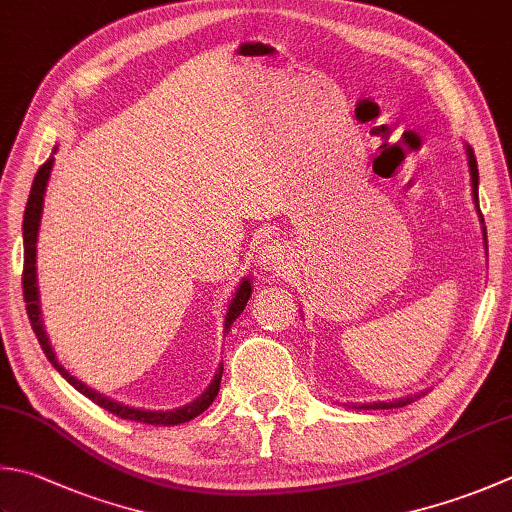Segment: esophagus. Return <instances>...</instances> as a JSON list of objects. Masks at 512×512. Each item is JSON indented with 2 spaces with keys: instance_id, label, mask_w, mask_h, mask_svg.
<instances>
[{
  "instance_id": "obj_1",
  "label": "esophagus",
  "mask_w": 512,
  "mask_h": 512,
  "mask_svg": "<svg viewBox=\"0 0 512 512\" xmlns=\"http://www.w3.org/2000/svg\"><path fill=\"white\" fill-rule=\"evenodd\" d=\"M287 249L281 243H265L260 247V254H258V265L260 269H265L269 274H281V269H285L287 265Z\"/></svg>"
}]
</instances>
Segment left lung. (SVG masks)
<instances>
[{
    "label": "left lung",
    "mask_w": 512,
    "mask_h": 512,
    "mask_svg": "<svg viewBox=\"0 0 512 512\" xmlns=\"http://www.w3.org/2000/svg\"><path fill=\"white\" fill-rule=\"evenodd\" d=\"M466 149V160H468V171H470V187H472V202H475V209H477V216H479V223H481V236H484V252L488 256V238H486V225H484V216H481L479 211V171H477V160H475V153H472L470 144H464ZM428 392V390H426ZM426 392H419V394H408V397H401V399H392V401H374V403H359V406H354V410H390V408H403L408 406V403L421 399Z\"/></svg>",
    "instance_id": "obj_1"
}]
</instances>
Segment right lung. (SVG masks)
Segmentation results:
<instances>
[{"label": "right lung", "mask_w": 512, "mask_h": 512, "mask_svg": "<svg viewBox=\"0 0 512 512\" xmlns=\"http://www.w3.org/2000/svg\"><path fill=\"white\" fill-rule=\"evenodd\" d=\"M57 147L53 149V153ZM55 158L51 156L44 165L37 171V176L33 180L31 187V196H28L26 202V211H24V225H22V236H24V274H22V287H24V301H26V312L28 318H31V327L40 341L42 350L46 354V359L53 363V368L60 372L66 381H69L77 392H82L84 397H89L93 403H98L100 408L109 410L111 414L127 421H140V423H149V426H178V423H185L196 419L198 414L205 412L211 403H214L216 394L220 390V379H223V363L218 365V370L214 374V379L205 388V392L200 394L198 399H194L187 406L173 408V410H144V408H133V406H124V403L115 401L111 397H104L102 392L89 388V385L82 383L77 376H73L64 365L57 361V356L51 347V341H48L46 330H44V321H42V307H40V287H37V236H40V223H42V211H44V196H46V187H48V178H51V169H53ZM252 296V278L245 276L243 281L238 283L234 296L227 305V314H225V334H229L231 325H234L236 318L243 314L245 305Z\"/></svg>", "instance_id": "1"}]
</instances>
